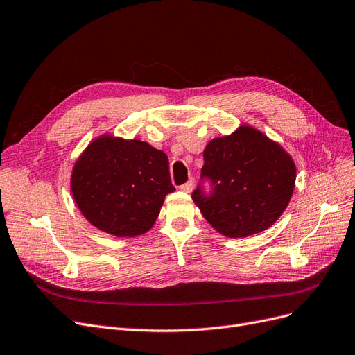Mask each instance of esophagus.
Returning a JSON list of instances; mask_svg holds the SVG:
<instances>
[{
	"label": "esophagus",
	"instance_id": "esophagus-1",
	"mask_svg": "<svg viewBox=\"0 0 355 355\" xmlns=\"http://www.w3.org/2000/svg\"><path fill=\"white\" fill-rule=\"evenodd\" d=\"M193 180H189L187 182H184V184H182L180 189L182 190V191H186V193H191V190H193Z\"/></svg>",
	"mask_w": 355,
	"mask_h": 355
}]
</instances>
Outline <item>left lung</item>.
<instances>
[{
	"mask_svg": "<svg viewBox=\"0 0 355 355\" xmlns=\"http://www.w3.org/2000/svg\"><path fill=\"white\" fill-rule=\"evenodd\" d=\"M202 182L191 194L202 215L227 237H248L268 230L291 200L295 164L277 141L250 125L207 143Z\"/></svg>",
	"mask_w": 355,
	"mask_h": 355,
	"instance_id": "left-lung-1",
	"label": "left lung"
}]
</instances>
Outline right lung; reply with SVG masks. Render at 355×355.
Instances as JSON below:
<instances>
[{
	"label": "right lung",
	"instance_id": "1",
	"mask_svg": "<svg viewBox=\"0 0 355 355\" xmlns=\"http://www.w3.org/2000/svg\"><path fill=\"white\" fill-rule=\"evenodd\" d=\"M174 190L168 156L136 139H95L71 174V193L83 216L115 237L149 231Z\"/></svg>",
	"mask_w": 355,
	"mask_h": 355
}]
</instances>
